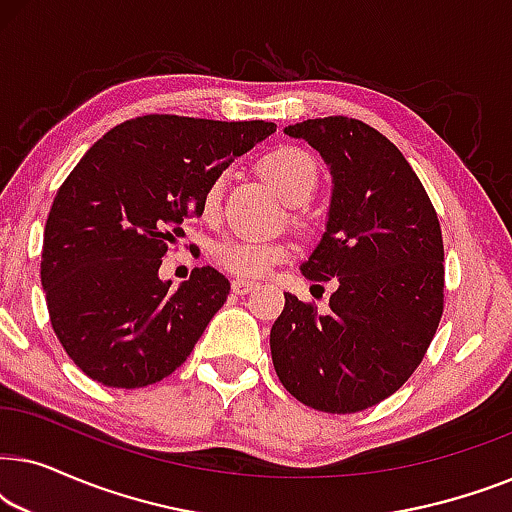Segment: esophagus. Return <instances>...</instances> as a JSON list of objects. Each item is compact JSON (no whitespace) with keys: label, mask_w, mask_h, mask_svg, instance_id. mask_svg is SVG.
<instances>
[{"label":"esophagus","mask_w":512,"mask_h":512,"mask_svg":"<svg viewBox=\"0 0 512 512\" xmlns=\"http://www.w3.org/2000/svg\"><path fill=\"white\" fill-rule=\"evenodd\" d=\"M233 293H237V296H244V293H249V291H254L256 289V282H249V279H233Z\"/></svg>","instance_id":"34e87169"}]
</instances>
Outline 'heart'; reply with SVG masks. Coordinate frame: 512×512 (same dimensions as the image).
<instances>
[{
  "instance_id": "1",
  "label": "heart",
  "mask_w": 512,
  "mask_h": 512,
  "mask_svg": "<svg viewBox=\"0 0 512 512\" xmlns=\"http://www.w3.org/2000/svg\"><path fill=\"white\" fill-rule=\"evenodd\" d=\"M261 170L270 184L282 193L284 200L291 205H303L317 191L319 167L310 153L300 146H277L270 153H265L261 160ZM223 186L226 179L214 177L209 181L205 193H202L200 209L205 219H216L221 212ZM291 256V244L284 240H263V237L235 235L216 242L212 249L214 263L221 270L230 272L235 277L256 279L268 275V272Z\"/></svg>"
}]
</instances>
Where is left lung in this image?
Masks as SVG:
<instances>
[{
  "label": "left lung",
  "mask_w": 512,
  "mask_h": 512,
  "mask_svg": "<svg viewBox=\"0 0 512 512\" xmlns=\"http://www.w3.org/2000/svg\"><path fill=\"white\" fill-rule=\"evenodd\" d=\"M333 174L326 233L300 265L312 282L338 277L328 312L284 293L270 331L279 382L314 410L373 408L408 382L443 317L445 268L438 214L403 153L347 116L284 128Z\"/></svg>",
  "instance_id": "8db88e82"
}]
</instances>
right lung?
<instances>
[{"label":"right lung","mask_w":512,"mask_h":512,"mask_svg":"<svg viewBox=\"0 0 512 512\" xmlns=\"http://www.w3.org/2000/svg\"><path fill=\"white\" fill-rule=\"evenodd\" d=\"M275 130L265 121L137 116L69 172L46 221L41 286L60 345L90 380L146 387L193 352L230 282L205 265L170 289L158 268L186 235L184 221L202 214L209 181Z\"/></svg>","instance_id":"add662e5"}]
</instances>
